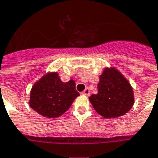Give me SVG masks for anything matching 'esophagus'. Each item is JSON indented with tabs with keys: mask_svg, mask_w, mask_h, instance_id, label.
<instances>
[{
	"mask_svg": "<svg viewBox=\"0 0 158 158\" xmlns=\"http://www.w3.org/2000/svg\"><path fill=\"white\" fill-rule=\"evenodd\" d=\"M84 95H86V96H89L90 94V90L88 89V88H86L85 89H84V91H83V93H82Z\"/></svg>",
	"mask_w": 158,
	"mask_h": 158,
	"instance_id": "34e87169",
	"label": "esophagus"
}]
</instances>
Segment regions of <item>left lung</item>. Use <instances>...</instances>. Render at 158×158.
<instances>
[{
  "mask_svg": "<svg viewBox=\"0 0 158 158\" xmlns=\"http://www.w3.org/2000/svg\"><path fill=\"white\" fill-rule=\"evenodd\" d=\"M89 101L95 111L104 118H115L124 115L132 108L134 94L124 75L114 67L105 68L99 76L98 94Z\"/></svg>",
  "mask_w": 158,
  "mask_h": 158,
  "instance_id": "8db88e82",
  "label": "left lung"
}]
</instances>
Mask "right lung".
Here are the masks:
<instances>
[{
  "mask_svg": "<svg viewBox=\"0 0 158 158\" xmlns=\"http://www.w3.org/2000/svg\"><path fill=\"white\" fill-rule=\"evenodd\" d=\"M78 96L74 80L64 83L57 72H48L31 88L29 104L43 117L55 118L64 114Z\"/></svg>",
  "mask_w": 158,
  "mask_h": 158,
  "instance_id": "obj_1",
  "label": "right lung"
}]
</instances>
